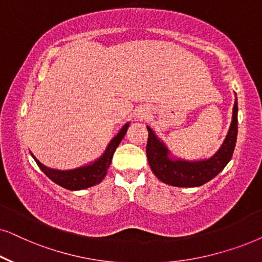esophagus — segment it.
Listing matches in <instances>:
<instances>
[{"label": "esophagus", "mask_w": 262, "mask_h": 262, "mask_svg": "<svg viewBox=\"0 0 262 262\" xmlns=\"http://www.w3.org/2000/svg\"><path fill=\"white\" fill-rule=\"evenodd\" d=\"M147 112H143V111H141V112H139V113L137 114V117L139 118V119H142V118H145V117H147Z\"/></svg>", "instance_id": "34e87169"}]
</instances>
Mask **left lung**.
<instances>
[{
  "instance_id": "obj_1",
  "label": "left lung",
  "mask_w": 262,
  "mask_h": 262,
  "mask_svg": "<svg viewBox=\"0 0 262 262\" xmlns=\"http://www.w3.org/2000/svg\"><path fill=\"white\" fill-rule=\"evenodd\" d=\"M236 96V93H235ZM237 96L232 110V120L223 144L212 156L201 160H184L169 151L164 141L148 128L147 158L151 171L162 183L178 188L201 186L218 176L232 158L237 141Z\"/></svg>"
}]
</instances>
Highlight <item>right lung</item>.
Instances as JSON below:
<instances>
[{
  "instance_id": "right-lung-1",
  "label": "right lung",
  "mask_w": 262,
  "mask_h": 262,
  "mask_svg": "<svg viewBox=\"0 0 262 262\" xmlns=\"http://www.w3.org/2000/svg\"><path fill=\"white\" fill-rule=\"evenodd\" d=\"M130 123H126L123 127L120 128V131L111 139V142L108 143L106 150L103 151L100 158L96 160L86 164L80 167L73 168V169H55L47 167L46 165H43L42 162H39L35 156L32 155V158L35 159L36 164L38 165V167L42 169V172L46 174L50 181H53L55 184L62 186V188L67 190H83L88 189L90 186H94L101 183L102 179L104 178V176L107 174L108 168L112 164V158L115 149L118 148V145L120 144L121 139L124 138L125 134H126L127 127Z\"/></svg>"
}]
</instances>
